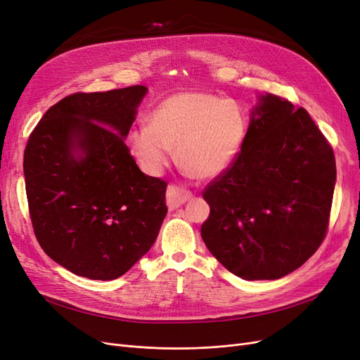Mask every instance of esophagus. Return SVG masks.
Returning a JSON list of instances; mask_svg holds the SVG:
<instances>
[{
  "mask_svg": "<svg viewBox=\"0 0 360 360\" xmlns=\"http://www.w3.org/2000/svg\"><path fill=\"white\" fill-rule=\"evenodd\" d=\"M191 197L193 194L188 190L178 187V185H169L167 193H166V203L169 209H176L185 202H188Z\"/></svg>",
  "mask_w": 360,
  "mask_h": 360,
  "instance_id": "1",
  "label": "esophagus"
}]
</instances>
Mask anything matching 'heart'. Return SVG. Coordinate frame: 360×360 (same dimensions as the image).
Returning <instances> with one entry per match:
<instances>
[{
    "instance_id": "obj_1",
    "label": "heart",
    "mask_w": 360,
    "mask_h": 360,
    "mask_svg": "<svg viewBox=\"0 0 360 360\" xmlns=\"http://www.w3.org/2000/svg\"><path fill=\"white\" fill-rule=\"evenodd\" d=\"M248 118L238 103L209 91H179L160 102L148 126L127 136L130 154L148 173H160L175 150L179 167L188 176L206 181L219 176L240 153Z\"/></svg>"
}]
</instances>
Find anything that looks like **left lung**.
Here are the masks:
<instances>
[{"label": "left lung", "mask_w": 360, "mask_h": 360, "mask_svg": "<svg viewBox=\"0 0 360 360\" xmlns=\"http://www.w3.org/2000/svg\"><path fill=\"white\" fill-rule=\"evenodd\" d=\"M335 179L334 151L309 112L261 96L234 163L203 191V242L245 281L281 278L322 245Z\"/></svg>", "instance_id": "1"}]
</instances>
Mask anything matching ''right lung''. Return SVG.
Segmentation results:
<instances>
[{
	"mask_svg": "<svg viewBox=\"0 0 360 360\" xmlns=\"http://www.w3.org/2000/svg\"><path fill=\"white\" fill-rule=\"evenodd\" d=\"M145 86L74 93L32 130L23 155L30 217L39 246L91 281L123 276L154 245L167 184L141 172L124 138Z\"/></svg>",
	"mask_w": 360,
	"mask_h": 360,
	"instance_id": "right-lung-1",
	"label": "right lung"
}]
</instances>
